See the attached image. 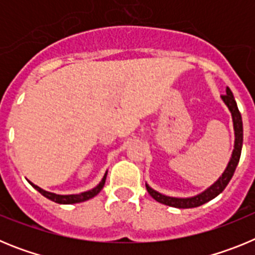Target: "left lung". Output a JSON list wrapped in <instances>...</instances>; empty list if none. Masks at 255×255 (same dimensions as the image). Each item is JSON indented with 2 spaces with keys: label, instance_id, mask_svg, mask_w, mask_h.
Instances as JSON below:
<instances>
[{
  "label": "left lung",
  "instance_id": "left-lung-1",
  "mask_svg": "<svg viewBox=\"0 0 255 255\" xmlns=\"http://www.w3.org/2000/svg\"><path fill=\"white\" fill-rule=\"evenodd\" d=\"M221 98H222L225 105L229 107L230 112H231L234 123V131H235V145H234L233 155H231V159H230L229 164H227L226 170L224 171L222 176H221L213 185L209 186V188L207 189V190H204L203 193H200V194L191 198L167 197V195H163L161 194V193H158V191L153 190L149 185L145 184V188H147L150 197H152L153 199L157 200L158 203L166 204V206L170 207H175V208H195V207L202 206V204L207 203V202H209V200H212L213 198L217 197L218 194H221L227 186V184L230 182L231 177L234 176V172H235L236 166H238L239 159H240V155H242L243 120L242 115H240V111H239L238 108V105H236L235 98H234V94L233 92L230 91V88H226V94L221 96Z\"/></svg>",
  "mask_w": 255,
  "mask_h": 255
}]
</instances>
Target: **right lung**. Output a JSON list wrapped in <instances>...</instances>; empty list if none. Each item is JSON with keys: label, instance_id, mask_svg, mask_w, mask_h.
<instances>
[{"label": "right lung", "instance_id": "right-lung-1", "mask_svg": "<svg viewBox=\"0 0 255 255\" xmlns=\"http://www.w3.org/2000/svg\"><path fill=\"white\" fill-rule=\"evenodd\" d=\"M106 176H107V172L105 173V176H103L102 181H101L100 184L96 186V188L92 189V190L84 191V193H80V194H71V195H58V194H55V193H49V191H46V190H43V189H40L39 186L34 185L33 182H30V181L29 182H30V185L33 186L35 190L39 191L40 194L43 195V197L48 198V199L52 200V202H56V203H60V204H74V203H80V202H85V200L96 197V195L98 194L101 190H102L103 186H105Z\"/></svg>", "mask_w": 255, "mask_h": 255}]
</instances>
